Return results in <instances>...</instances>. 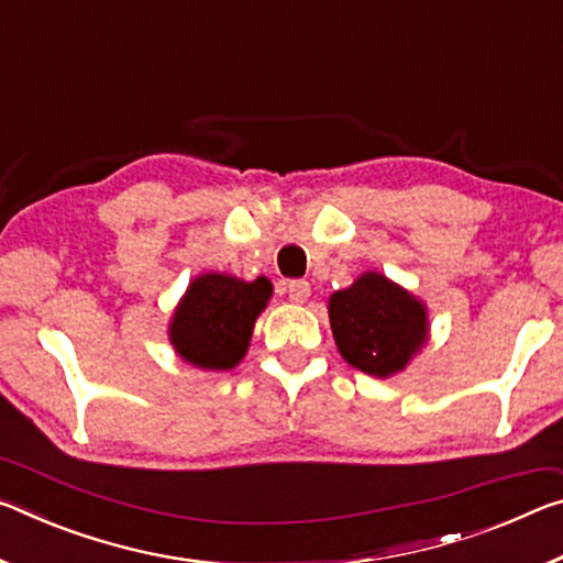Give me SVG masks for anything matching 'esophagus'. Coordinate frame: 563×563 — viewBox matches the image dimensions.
I'll list each match as a JSON object with an SVG mask.
<instances>
[{"instance_id":"1","label":"esophagus","mask_w":563,"mask_h":563,"mask_svg":"<svg viewBox=\"0 0 563 563\" xmlns=\"http://www.w3.org/2000/svg\"><path fill=\"white\" fill-rule=\"evenodd\" d=\"M288 298L292 300V302H306L308 298H310V283H306V280H290L288 283Z\"/></svg>"}]
</instances>
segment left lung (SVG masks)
<instances>
[{
    "label": "left lung",
    "mask_w": 563,
    "mask_h": 563,
    "mask_svg": "<svg viewBox=\"0 0 563 563\" xmlns=\"http://www.w3.org/2000/svg\"><path fill=\"white\" fill-rule=\"evenodd\" d=\"M328 318L343 361L376 378L406 371L431 333L426 302L378 271L335 290Z\"/></svg>",
    "instance_id": "8db88e82"
}]
</instances>
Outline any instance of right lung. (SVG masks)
I'll return each instance as SVG.
<instances>
[{
	"label": "right lung",
	"mask_w": 563,
	"mask_h": 563,
	"mask_svg": "<svg viewBox=\"0 0 563 563\" xmlns=\"http://www.w3.org/2000/svg\"><path fill=\"white\" fill-rule=\"evenodd\" d=\"M273 298L265 275L243 280L230 273H200L183 292L167 323L173 351L200 371H230L245 358L257 316Z\"/></svg>",
	"instance_id": "obj_1"
}]
</instances>
